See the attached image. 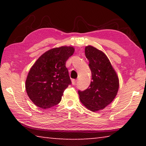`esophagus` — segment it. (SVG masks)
Segmentation results:
<instances>
[{
  "label": "esophagus",
  "instance_id": "esophagus-1",
  "mask_svg": "<svg viewBox=\"0 0 146 146\" xmlns=\"http://www.w3.org/2000/svg\"><path fill=\"white\" fill-rule=\"evenodd\" d=\"M71 83H72L73 85H75L76 83V80H75V79H73V80H71Z\"/></svg>",
  "mask_w": 146,
  "mask_h": 146
}]
</instances>
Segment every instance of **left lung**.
Listing matches in <instances>:
<instances>
[{
	"mask_svg": "<svg viewBox=\"0 0 146 146\" xmlns=\"http://www.w3.org/2000/svg\"><path fill=\"white\" fill-rule=\"evenodd\" d=\"M92 81L86 90L78 91L81 103L93 112L104 109L113 102L119 88L117 73L106 54L92 46L85 48Z\"/></svg>",
	"mask_w": 146,
	"mask_h": 146,
	"instance_id": "1",
	"label": "left lung"
}]
</instances>
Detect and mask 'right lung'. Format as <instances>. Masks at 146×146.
I'll list each match as a JSON object with an SVG mask.
<instances>
[{"instance_id":"1","label":"right lung","mask_w":146,"mask_h":146,"mask_svg":"<svg viewBox=\"0 0 146 146\" xmlns=\"http://www.w3.org/2000/svg\"><path fill=\"white\" fill-rule=\"evenodd\" d=\"M72 46H61L43 53L29 70L26 80L29 98L38 107L48 109L60 102L71 84L66 62L73 55Z\"/></svg>"}]
</instances>
